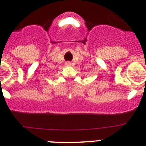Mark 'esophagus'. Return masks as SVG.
Returning <instances> with one entry per match:
<instances>
[{"mask_svg":"<svg viewBox=\"0 0 146 146\" xmlns=\"http://www.w3.org/2000/svg\"><path fill=\"white\" fill-rule=\"evenodd\" d=\"M66 65H67V66H69V65H70V63H69V62H68V63H66Z\"/></svg>","mask_w":146,"mask_h":146,"instance_id":"esophagus-1","label":"esophagus"}]
</instances>
